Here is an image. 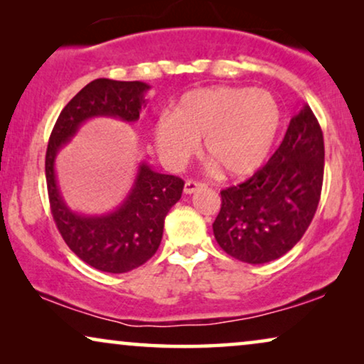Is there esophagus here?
<instances>
[{"mask_svg": "<svg viewBox=\"0 0 364 364\" xmlns=\"http://www.w3.org/2000/svg\"><path fill=\"white\" fill-rule=\"evenodd\" d=\"M207 186L205 183H202V182H197V181H187L186 182V186H183V192L186 193H188V196H191V193H196L197 191H202V188H205Z\"/></svg>", "mask_w": 364, "mask_h": 364, "instance_id": "esophagus-1", "label": "esophagus"}]
</instances>
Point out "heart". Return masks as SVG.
Wrapping results in <instances>:
<instances>
[{"mask_svg":"<svg viewBox=\"0 0 364 364\" xmlns=\"http://www.w3.org/2000/svg\"><path fill=\"white\" fill-rule=\"evenodd\" d=\"M282 126L277 97L255 87H200L178 99L172 116L154 127L157 151L172 166L183 164L203 139V152L227 177H248L270 156Z\"/></svg>","mask_w":364,"mask_h":364,"instance_id":"heart-1","label":"heart"}]
</instances>
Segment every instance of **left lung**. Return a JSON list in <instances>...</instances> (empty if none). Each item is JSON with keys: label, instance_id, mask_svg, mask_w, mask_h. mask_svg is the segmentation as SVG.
<instances>
[{"label": "left lung", "instance_id": "left-lung-1", "mask_svg": "<svg viewBox=\"0 0 364 364\" xmlns=\"http://www.w3.org/2000/svg\"><path fill=\"white\" fill-rule=\"evenodd\" d=\"M323 171L321 127L310 106H303L270 161L248 181L220 192L212 227L222 250L252 265L290 252L315 217Z\"/></svg>", "mask_w": 364, "mask_h": 364}]
</instances>
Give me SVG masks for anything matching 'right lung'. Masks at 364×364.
<instances>
[{"label": "right lung", "mask_w": 364, "mask_h": 364, "mask_svg": "<svg viewBox=\"0 0 364 364\" xmlns=\"http://www.w3.org/2000/svg\"><path fill=\"white\" fill-rule=\"evenodd\" d=\"M151 86L141 81L96 79L84 86L59 114L46 151V182L51 213L68 247L92 268L126 273L157 252L168 210L181 200L183 181L139 164L136 181L116 210L84 215L68 207L59 191L54 162L79 127L92 117L136 122L146 107Z\"/></svg>", "instance_id": "add662e5"}]
</instances>
